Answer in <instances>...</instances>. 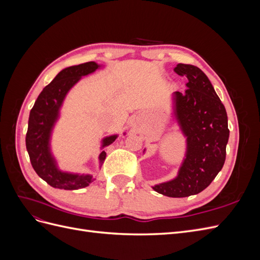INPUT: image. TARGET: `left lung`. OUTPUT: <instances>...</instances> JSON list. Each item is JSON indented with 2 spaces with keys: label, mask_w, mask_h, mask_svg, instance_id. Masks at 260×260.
I'll return each instance as SVG.
<instances>
[{
  "label": "left lung",
  "mask_w": 260,
  "mask_h": 260,
  "mask_svg": "<svg viewBox=\"0 0 260 260\" xmlns=\"http://www.w3.org/2000/svg\"><path fill=\"white\" fill-rule=\"evenodd\" d=\"M175 72L187 78L185 92L174 95L175 115L186 137L187 151L178 177L153 188L169 198H186L205 190L222 169L230 131L225 108L207 76L185 64H178Z\"/></svg>",
  "instance_id": "left-lung-1"
}]
</instances>
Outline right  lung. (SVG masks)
I'll use <instances>...</instances> for the list:
<instances>
[{"instance_id":"obj_1","label":"right lung","mask_w":260,"mask_h":260,"mask_svg":"<svg viewBox=\"0 0 260 260\" xmlns=\"http://www.w3.org/2000/svg\"><path fill=\"white\" fill-rule=\"evenodd\" d=\"M99 68L94 61L65 68L54 78L39 94L34 107L31 108L26 135V147L32 168L37 175L55 188L78 190L92 182V176L72 175L60 172L50 153L49 139L54 122L58 117L59 107L72 86L80 80L82 76L89 75ZM117 136L103 140V146L112 144ZM106 153L100 155L101 165L104 162Z\"/></svg>"}]
</instances>
